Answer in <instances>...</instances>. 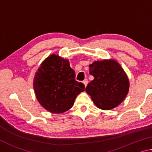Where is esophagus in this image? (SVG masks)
<instances>
[{
    "label": "esophagus",
    "instance_id": "esophagus-1",
    "mask_svg": "<svg viewBox=\"0 0 152 152\" xmlns=\"http://www.w3.org/2000/svg\"><path fill=\"white\" fill-rule=\"evenodd\" d=\"M88 80H87V79H84L83 80V83H84V86H87V84H88Z\"/></svg>",
    "mask_w": 152,
    "mask_h": 152
}]
</instances>
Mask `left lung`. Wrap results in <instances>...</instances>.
Masks as SVG:
<instances>
[{
    "mask_svg": "<svg viewBox=\"0 0 152 152\" xmlns=\"http://www.w3.org/2000/svg\"><path fill=\"white\" fill-rule=\"evenodd\" d=\"M94 80L86 92L98 108L110 110L118 106L128 93L129 82L121 66L113 60L96 61L89 66Z\"/></svg>",
    "mask_w": 152,
    "mask_h": 152,
    "instance_id": "8db88e82",
    "label": "left lung"
}]
</instances>
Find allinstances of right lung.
<instances>
[{
    "mask_svg": "<svg viewBox=\"0 0 152 152\" xmlns=\"http://www.w3.org/2000/svg\"><path fill=\"white\" fill-rule=\"evenodd\" d=\"M68 60L53 54L41 64L36 72L33 88L37 101L46 110L61 113L72 107L84 84L75 79Z\"/></svg>",
    "mask_w": 152,
    "mask_h": 152,
    "instance_id": "1",
    "label": "right lung"
}]
</instances>
